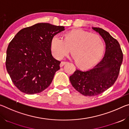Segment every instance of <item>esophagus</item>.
Returning <instances> with one entry per match:
<instances>
[{"mask_svg": "<svg viewBox=\"0 0 129 129\" xmlns=\"http://www.w3.org/2000/svg\"><path fill=\"white\" fill-rule=\"evenodd\" d=\"M65 64H67V62H65V61H62V62H61L60 64V67H62L64 66V65Z\"/></svg>", "mask_w": 129, "mask_h": 129, "instance_id": "1", "label": "esophagus"}]
</instances>
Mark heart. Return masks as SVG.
Listing matches in <instances>:
<instances>
[{"label": "heart", "instance_id": "b5f03b06", "mask_svg": "<svg viewBox=\"0 0 129 129\" xmlns=\"http://www.w3.org/2000/svg\"><path fill=\"white\" fill-rule=\"evenodd\" d=\"M51 48L53 56L59 60L67 56L71 48V53L78 66L88 68L101 59L105 45L97 35L75 29L67 33L64 39L57 35L53 36Z\"/></svg>", "mask_w": 129, "mask_h": 129}]
</instances>
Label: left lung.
Returning <instances> with one entry per match:
<instances>
[{
	"instance_id": "obj_1",
	"label": "left lung",
	"mask_w": 129,
	"mask_h": 129,
	"mask_svg": "<svg viewBox=\"0 0 129 129\" xmlns=\"http://www.w3.org/2000/svg\"><path fill=\"white\" fill-rule=\"evenodd\" d=\"M105 43L104 57L92 69H76L69 77L70 81L76 90L85 96L100 94L110 88L118 76L123 60V53L118 41L110 34L100 28L92 27Z\"/></svg>"
}]
</instances>
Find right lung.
<instances>
[{
  "mask_svg": "<svg viewBox=\"0 0 129 129\" xmlns=\"http://www.w3.org/2000/svg\"><path fill=\"white\" fill-rule=\"evenodd\" d=\"M64 30L63 26L41 23L23 28L15 36L7 48L6 66L19 90L34 94L50 85L61 62L52 55L51 40Z\"/></svg>",
  "mask_w": 129,
  "mask_h": 129,
  "instance_id": "obj_1",
  "label": "right lung"
}]
</instances>
